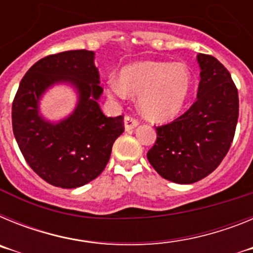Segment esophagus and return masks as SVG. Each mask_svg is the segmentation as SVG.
<instances>
[{"mask_svg":"<svg viewBox=\"0 0 253 253\" xmlns=\"http://www.w3.org/2000/svg\"><path fill=\"white\" fill-rule=\"evenodd\" d=\"M138 124H139V120H138L135 116L126 115L124 118V126L126 130H131V129L135 128Z\"/></svg>","mask_w":253,"mask_h":253,"instance_id":"esophagus-1","label":"esophagus"}]
</instances>
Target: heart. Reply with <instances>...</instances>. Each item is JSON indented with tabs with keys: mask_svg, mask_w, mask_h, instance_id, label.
I'll use <instances>...</instances> for the list:
<instances>
[{
	"mask_svg": "<svg viewBox=\"0 0 253 253\" xmlns=\"http://www.w3.org/2000/svg\"><path fill=\"white\" fill-rule=\"evenodd\" d=\"M190 73L182 64L138 62L124 67L120 81L110 78L107 93L114 99L139 95V109L157 122L172 119L184 106L190 91Z\"/></svg>",
	"mask_w": 253,
	"mask_h": 253,
	"instance_id": "obj_1",
	"label": "heart"
}]
</instances>
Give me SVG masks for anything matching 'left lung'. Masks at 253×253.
Returning a JSON list of instances; mask_svg holds the SVG:
<instances>
[{
    "mask_svg": "<svg viewBox=\"0 0 253 253\" xmlns=\"http://www.w3.org/2000/svg\"><path fill=\"white\" fill-rule=\"evenodd\" d=\"M200 84L187 111L156 126L157 139L147 153L166 180L194 184L220 165L233 142L238 120V91L228 69L209 54L198 55Z\"/></svg>",
    "mask_w": 253,
    "mask_h": 253,
    "instance_id": "1",
    "label": "left lung"
}]
</instances>
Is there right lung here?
I'll use <instances>...</instances> for the list:
<instances>
[{"label": "right lung", "instance_id": "right-lung-1", "mask_svg": "<svg viewBox=\"0 0 253 253\" xmlns=\"http://www.w3.org/2000/svg\"><path fill=\"white\" fill-rule=\"evenodd\" d=\"M95 53L68 50L42 58L20 82L12 102V129L29 166L53 186L75 189L95 180L110 160L124 118H107L100 107L102 93ZM69 82L80 100L72 116L58 125L37 113L40 96L51 84Z\"/></svg>", "mask_w": 253, "mask_h": 253}]
</instances>
